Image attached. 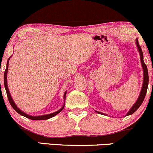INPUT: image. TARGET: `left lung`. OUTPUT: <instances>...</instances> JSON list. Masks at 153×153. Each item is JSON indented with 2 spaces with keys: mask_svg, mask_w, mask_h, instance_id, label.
<instances>
[{
  "mask_svg": "<svg viewBox=\"0 0 153 153\" xmlns=\"http://www.w3.org/2000/svg\"><path fill=\"white\" fill-rule=\"evenodd\" d=\"M136 43H137V48H138V51L139 52V54H140V59H141V63H142V68H143V74H144V80H143V84H142V90H141L140 94H139L138 99H137V102H135V104L132 106L131 110L128 112V113L126 114V116L127 115H130L131 114H133L134 112L137 111V109L139 108V107L141 106V105L143 102L144 100H145V97L146 95V93H147V87H148V83H149V76H148V71H147V65H145V63L144 62L143 60V53H142V48H141L138 42V39H136ZM97 113L99 114H103L102 112L96 111Z\"/></svg>",
  "mask_w": 153,
  "mask_h": 153,
  "instance_id": "left-lung-1",
  "label": "left lung"
}]
</instances>
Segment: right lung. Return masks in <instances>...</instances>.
I'll return each instance as SVG.
<instances>
[{
  "label": "right lung",
  "mask_w": 153,
  "mask_h": 153,
  "mask_svg": "<svg viewBox=\"0 0 153 153\" xmlns=\"http://www.w3.org/2000/svg\"><path fill=\"white\" fill-rule=\"evenodd\" d=\"M10 58H11V56H10V57L8 59L7 65H6V70H5V72H4V77H3V79H4V86H5V88H6V94H7V97H8V101H9V103H10V105H11V107H12L14 109V110H16V111L18 113L20 114V115H22V116H25V117H27V118L31 119V120H47V119L51 118V117L55 116V115H57V114L59 113V112H61L62 110L63 109H64V107H65V102H64L63 106L62 107V108L59 109V110L58 111H56V112H53V113H51V114H47V115H38V116H32V115H27V114L25 113L24 112L22 111L21 110H19V107L16 106V104L14 103V100H13L12 97H11V94H10V92H9V90H8V85H7V73H8V61H9ZM0 83H1V82H0ZM66 93H67V91H65V94H64V100H65V97H66Z\"/></svg>",
  "instance_id": "obj_1"
}]
</instances>
